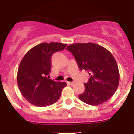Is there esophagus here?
<instances>
[{
	"mask_svg": "<svg viewBox=\"0 0 134 134\" xmlns=\"http://www.w3.org/2000/svg\"><path fill=\"white\" fill-rule=\"evenodd\" d=\"M74 83V82H67V84L69 85H73Z\"/></svg>",
	"mask_w": 134,
	"mask_h": 134,
	"instance_id": "1",
	"label": "esophagus"
}]
</instances>
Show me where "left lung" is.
I'll use <instances>...</instances> for the list:
<instances>
[{
	"label": "left lung",
	"mask_w": 134,
	"mask_h": 134,
	"mask_svg": "<svg viewBox=\"0 0 134 134\" xmlns=\"http://www.w3.org/2000/svg\"><path fill=\"white\" fill-rule=\"evenodd\" d=\"M80 70L91 76L85 83V90L79 97L90 105H100L115 93L119 82V72L114 57L109 51L94 43H77L68 46Z\"/></svg>",
	"instance_id": "obj_1"
}]
</instances>
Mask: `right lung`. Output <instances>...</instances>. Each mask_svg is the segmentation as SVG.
<instances>
[{
  "label": "right lung",
  "instance_id": "add662e5",
  "mask_svg": "<svg viewBox=\"0 0 134 134\" xmlns=\"http://www.w3.org/2000/svg\"><path fill=\"white\" fill-rule=\"evenodd\" d=\"M67 44L58 42L42 43L29 50L20 62L17 84L23 97L37 107H46L58 101L65 82L49 79L51 58L55 52L65 49Z\"/></svg>",
  "mask_w": 134,
  "mask_h": 134
}]
</instances>
